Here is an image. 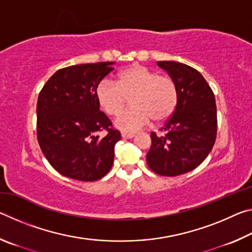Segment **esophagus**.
Wrapping results in <instances>:
<instances>
[{
    "instance_id": "34e87169",
    "label": "esophagus",
    "mask_w": 252,
    "mask_h": 252,
    "mask_svg": "<svg viewBox=\"0 0 252 252\" xmlns=\"http://www.w3.org/2000/svg\"><path fill=\"white\" fill-rule=\"evenodd\" d=\"M121 135H122L123 139H132L134 136L133 133H126V132H123Z\"/></svg>"
}]
</instances>
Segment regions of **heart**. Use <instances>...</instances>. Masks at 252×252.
Here are the masks:
<instances>
[{
	"label": "heart",
	"mask_w": 252,
	"mask_h": 252,
	"mask_svg": "<svg viewBox=\"0 0 252 252\" xmlns=\"http://www.w3.org/2000/svg\"><path fill=\"white\" fill-rule=\"evenodd\" d=\"M97 102L109 116H116L125 108L126 99L131 108L123 111L114 125L123 132H136L155 123L167 121L177 108L178 90L172 78L159 75L148 67L135 64L121 71L117 83L103 79L97 84Z\"/></svg>",
	"instance_id": "obj_1"
}]
</instances>
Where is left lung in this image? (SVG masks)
<instances>
[{
	"mask_svg": "<svg viewBox=\"0 0 252 252\" xmlns=\"http://www.w3.org/2000/svg\"><path fill=\"white\" fill-rule=\"evenodd\" d=\"M177 85L178 102L171 118L151 133L147 163L160 176L176 177L198 167L212 150L217 136L215 94L200 72L174 61H159Z\"/></svg>",
	"mask_w": 252,
	"mask_h": 252,
	"instance_id": "obj_1",
	"label": "left lung"
}]
</instances>
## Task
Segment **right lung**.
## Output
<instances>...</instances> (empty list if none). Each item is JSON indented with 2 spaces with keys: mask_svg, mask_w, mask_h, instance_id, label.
I'll return each instance as SVG.
<instances>
[{
  "mask_svg": "<svg viewBox=\"0 0 252 252\" xmlns=\"http://www.w3.org/2000/svg\"><path fill=\"white\" fill-rule=\"evenodd\" d=\"M114 62L88 63L55 72L36 105L37 141L49 163L62 176L95 181L112 168L118 130L100 111L95 90ZM106 130L104 137L98 132Z\"/></svg>",
  "mask_w": 252,
  "mask_h": 252,
  "instance_id": "1",
  "label": "right lung"
}]
</instances>
